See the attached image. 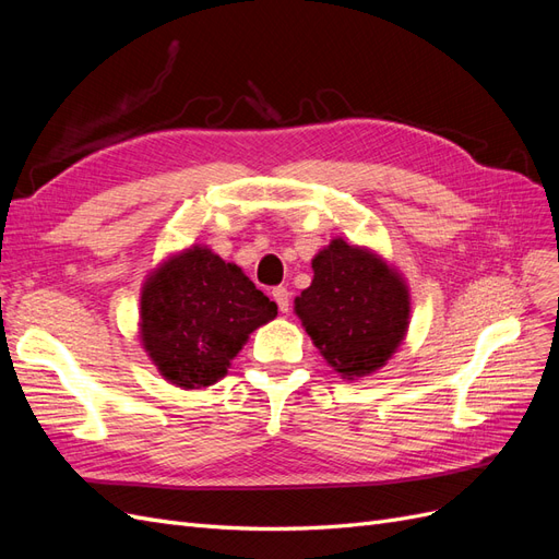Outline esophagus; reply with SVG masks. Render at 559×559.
I'll use <instances>...</instances> for the list:
<instances>
[{"label": "esophagus", "instance_id": "obj_1", "mask_svg": "<svg viewBox=\"0 0 559 559\" xmlns=\"http://www.w3.org/2000/svg\"><path fill=\"white\" fill-rule=\"evenodd\" d=\"M273 298H275V302H277V308H280V312H289L292 310V294L284 289V286H277V289H273Z\"/></svg>", "mask_w": 559, "mask_h": 559}]
</instances>
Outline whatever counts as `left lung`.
Returning a JSON list of instances; mask_svg holds the SVG:
<instances>
[{
    "label": "left lung",
    "mask_w": 559,
    "mask_h": 559,
    "mask_svg": "<svg viewBox=\"0 0 559 559\" xmlns=\"http://www.w3.org/2000/svg\"><path fill=\"white\" fill-rule=\"evenodd\" d=\"M312 284L294 300L302 329L343 380L378 373L411 326V289L378 251L331 240L312 259Z\"/></svg>",
    "instance_id": "8db88e82"
}]
</instances>
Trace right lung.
<instances>
[{
  "mask_svg": "<svg viewBox=\"0 0 559 559\" xmlns=\"http://www.w3.org/2000/svg\"><path fill=\"white\" fill-rule=\"evenodd\" d=\"M275 317V302L240 265L205 245H191L146 275L138 326L158 373L189 392L222 380L249 335Z\"/></svg>",
  "mask_w": 559,
  "mask_h": 559,
  "instance_id": "1",
  "label": "right lung"
}]
</instances>
